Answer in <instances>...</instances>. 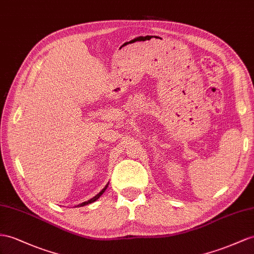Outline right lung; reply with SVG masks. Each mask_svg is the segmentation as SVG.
I'll return each instance as SVG.
<instances>
[{
  "instance_id": "add662e5",
  "label": "right lung",
  "mask_w": 254,
  "mask_h": 254,
  "mask_svg": "<svg viewBox=\"0 0 254 254\" xmlns=\"http://www.w3.org/2000/svg\"><path fill=\"white\" fill-rule=\"evenodd\" d=\"M107 187H108V185H106V187L105 188H104V189L99 193V194H96L95 195V196L94 197H92V198H91V199H89V200H87V201H83V203H81V204H79V205H77L76 207H81V206H84V205H88V204H91V203H93V201H95L97 198H99L100 196H101V195L104 193V192H105V190L107 189Z\"/></svg>"
}]
</instances>
